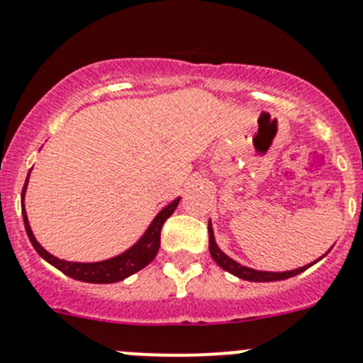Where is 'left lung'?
I'll use <instances>...</instances> for the list:
<instances>
[{
  "label": "left lung",
  "mask_w": 363,
  "mask_h": 363,
  "mask_svg": "<svg viewBox=\"0 0 363 363\" xmlns=\"http://www.w3.org/2000/svg\"><path fill=\"white\" fill-rule=\"evenodd\" d=\"M208 233H210V253L213 257L215 262L222 267V269H226L228 273L231 275L238 277V279L242 280H250V282H275V280H286V279H291V277L298 275L302 271H306L308 267H311L313 264H308V266L298 267V269H293V271H282V273H273V271H259V269H251V267L242 266V264L235 262L233 259H230L226 253H222L220 247L217 246L215 242V237H213V228H211V220L208 222ZM325 257V255H324ZM324 257H320V259H324ZM318 259V260H320Z\"/></svg>",
  "instance_id": "obj_1"
}]
</instances>
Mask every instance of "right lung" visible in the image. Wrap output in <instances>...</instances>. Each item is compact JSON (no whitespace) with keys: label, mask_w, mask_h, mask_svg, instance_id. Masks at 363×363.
<instances>
[{"label":"right lung","mask_w":363,"mask_h":363,"mask_svg":"<svg viewBox=\"0 0 363 363\" xmlns=\"http://www.w3.org/2000/svg\"><path fill=\"white\" fill-rule=\"evenodd\" d=\"M28 177L23 186L21 197L25 199V189H27ZM179 201L181 199H175L174 202H169L166 208H162L157 213V217L153 218L152 224L148 226V230L145 231L139 240L133 244L130 250H126L125 253L117 255L113 259L101 260V262H68V260L57 259L54 255L48 253L41 244L35 240L34 233L30 230V224H28L27 211H25V202H23V220H25V230H27L28 238H30L32 246L38 251L39 257H43L48 264H52L54 267H57L60 271H63L65 275L72 277V279L81 280V282H90V284H112L119 282V280L126 279V277L133 275L139 269L148 266L155 255H157L159 246H161V230L162 224H164L166 218L174 213L175 208H177Z\"/></svg>","instance_id":"right-lung-1"}]
</instances>
